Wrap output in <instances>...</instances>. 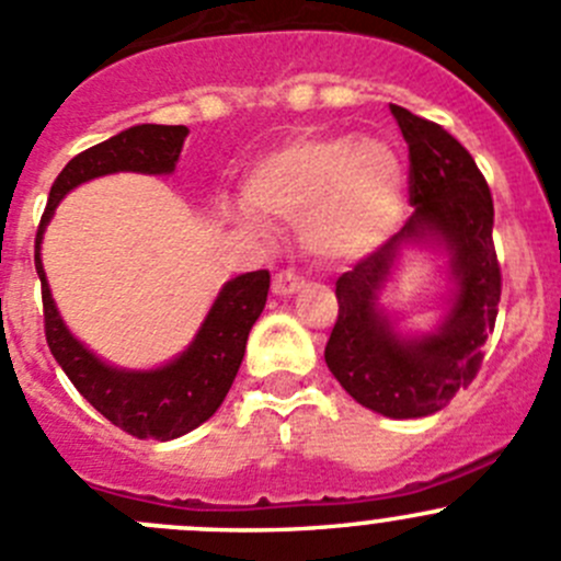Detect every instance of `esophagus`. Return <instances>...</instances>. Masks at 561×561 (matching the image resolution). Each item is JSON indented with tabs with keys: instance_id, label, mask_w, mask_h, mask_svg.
I'll return each mask as SVG.
<instances>
[{
	"instance_id": "34e87169",
	"label": "esophagus",
	"mask_w": 561,
	"mask_h": 561,
	"mask_svg": "<svg viewBox=\"0 0 561 561\" xmlns=\"http://www.w3.org/2000/svg\"><path fill=\"white\" fill-rule=\"evenodd\" d=\"M301 287H304V276H298L296 271H279V274L274 276V296L290 298L296 296Z\"/></svg>"
}]
</instances>
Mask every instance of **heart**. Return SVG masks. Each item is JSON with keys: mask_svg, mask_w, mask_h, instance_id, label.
Listing matches in <instances>:
<instances>
[{"mask_svg": "<svg viewBox=\"0 0 561 561\" xmlns=\"http://www.w3.org/2000/svg\"><path fill=\"white\" fill-rule=\"evenodd\" d=\"M247 208L236 219L260 230L259 217L301 225L317 257L353 260L388 239L404 211V173L388 144L344 135H296L260 157L244 181Z\"/></svg>", "mask_w": 561, "mask_h": 561, "instance_id": "1", "label": "heart"}]
</instances>
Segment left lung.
Returning <instances> with one entry per match:
<instances>
[{"label": "left lung", "instance_id": "1", "mask_svg": "<svg viewBox=\"0 0 561 561\" xmlns=\"http://www.w3.org/2000/svg\"><path fill=\"white\" fill-rule=\"evenodd\" d=\"M410 146V203L404 228L336 279L339 317L325 364L366 410L396 421L443 410L474 380L494 331L502 274L496 263L494 201L472 154L450 133L407 107L390 105ZM407 245L449 254L451 290L438 325L404 334L381 304Z\"/></svg>", "mask_w": 561, "mask_h": 561}]
</instances>
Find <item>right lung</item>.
<instances>
[{"mask_svg": "<svg viewBox=\"0 0 561 561\" xmlns=\"http://www.w3.org/2000/svg\"><path fill=\"white\" fill-rule=\"evenodd\" d=\"M186 135L190 129L184 124H135L72 157L50 186L48 206L39 219L35 239L45 339L56 364L65 369L78 393L113 426L138 439H160V443L192 432L219 410L244 360L249 331L268 298V271H249L225 282L195 339L173 360L157 369H122L92 353L65 325L45 279L39 247L56 206L76 186L111 173L171 175Z\"/></svg>", "mask_w": 561, "mask_h": 561, "instance_id": "right-lung-1", "label": "right lung"}]
</instances>
